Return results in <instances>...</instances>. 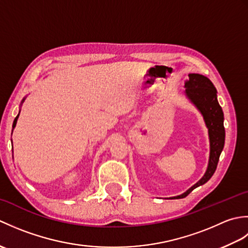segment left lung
<instances>
[{
  "instance_id": "left-lung-1",
  "label": "left lung",
  "mask_w": 248,
  "mask_h": 248,
  "mask_svg": "<svg viewBox=\"0 0 248 248\" xmlns=\"http://www.w3.org/2000/svg\"><path fill=\"white\" fill-rule=\"evenodd\" d=\"M186 96L202 113L205 125L208 128L210 140V156L207 171L200 180L188 188L186 193L179 196L170 197L172 199L184 198L194 188L202 186L210 180L217 167L219 155L222 154L225 144L224 113L217 101V92L213 83L207 77L198 73H189L188 80L186 81Z\"/></svg>"
}]
</instances>
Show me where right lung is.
<instances>
[{
  "instance_id": "right-lung-1",
  "label": "right lung",
  "mask_w": 248,
  "mask_h": 248,
  "mask_svg": "<svg viewBox=\"0 0 248 248\" xmlns=\"http://www.w3.org/2000/svg\"><path fill=\"white\" fill-rule=\"evenodd\" d=\"M23 101H24V99L22 100V102H23ZM19 113H20V112H19ZM18 117H19V114L17 115V117H16V118H15V120H14V124H13V129H14V128L16 127V124H17V120H18Z\"/></svg>"
}]
</instances>
